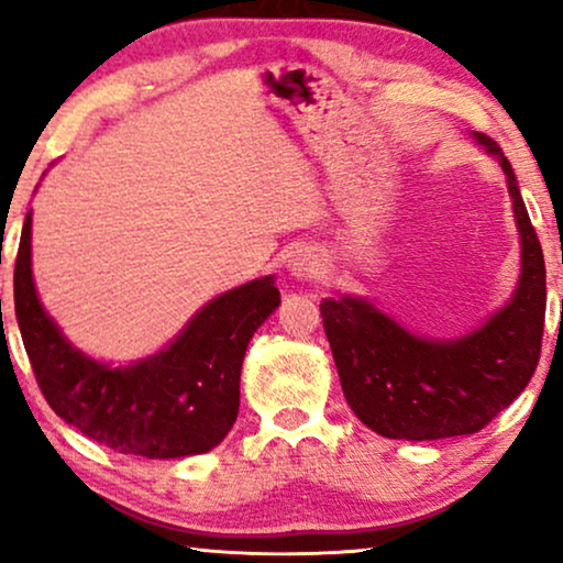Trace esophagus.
Instances as JSON below:
<instances>
[{"label": "esophagus", "instance_id": "34e87169", "mask_svg": "<svg viewBox=\"0 0 563 563\" xmlns=\"http://www.w3.org/2000/svg\"><path fill=\"white\" fill-rule=\"evenodd\" d=\"M287 268H289V274L295 276V279L312 282V279H318L320 272H322V258L310 249H299L289 256Z\"/></svg>", "mask_w": 563, "mask_h": 563}]
</instances>
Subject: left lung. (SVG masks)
Wrapping results in <instances>:
<instances>
[{"label": "left lung", "instance_id": "left-lung-1", "mask_svg": "<svg viewBox=\"0 0 563 563\" xmlns=\"http://www.w3.org/2000/svg\"><path fill=\"white\" fill-rule=\"evenodd\" d=\"M507 176L520 233V276L512 297L459 338H422L366 297L322 299V325L345 402L374 433L395 441L472 435L528 387L545 320V264L518 179L499 145L472 133Z\"/></svg>", "mask_w": 563, "mask_h": 563}]
</instances>
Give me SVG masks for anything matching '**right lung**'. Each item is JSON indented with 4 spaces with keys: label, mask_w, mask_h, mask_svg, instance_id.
Here are the masks:
<instances>
[{
    "label": "right lung",
    "mask_w": 563,
    "mask_h": 563,
    "mask_svg": "<svg viewBox=\"0 0 563 563\" xmlns=\"http://www.w3.org/2000/svg\"><path fill=\"white\" fill-rule=\"evenodd\" d=\"M274 276L214 297L166 349L112 366L76 349L45 312L33 282V212L14 264V314L37 387L60 420L118 453L184 459L212 451L241 407L251 338L279 307Z\"/></svg>",
    "instance_id": "add662e5"
}]
</instances>
